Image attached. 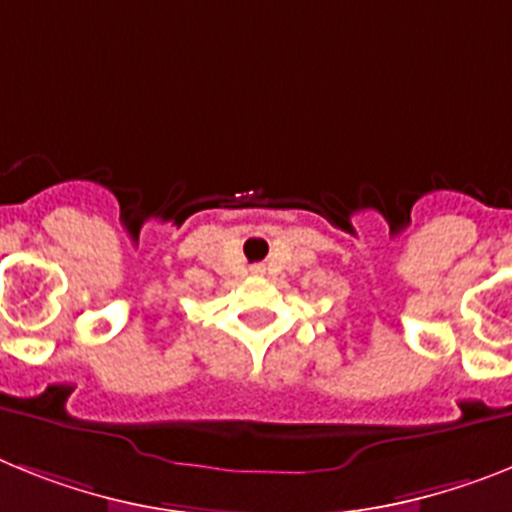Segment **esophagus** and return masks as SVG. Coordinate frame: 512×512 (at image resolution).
<instances>
[{
  "instance_id": "34e87169",
  "label": "esophagus",
  "mask_w": 512,
  "mask_h": 512,
  "mask_svg": "<svg viewBox=\"0 0 512 512\" xmlns=\"http://www.w3.org/2000/svg\"><path fill=\"white\" fill-rule=\"evenodd\" d=\"M252 273H263V268H260V265H252Z\"/></svg>"
}]
</instances>
